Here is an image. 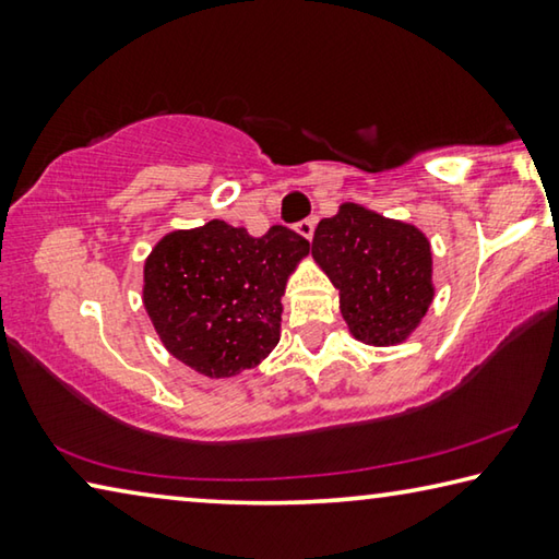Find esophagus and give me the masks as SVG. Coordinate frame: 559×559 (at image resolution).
Here are the masks:
<instances>
[{
  "mask_svg": "<svg viewBox=\"0 0 559 559\" xmlns=\"http://www.w3.org/2000/svg\"><path fill=\"white\" fill-rule=\"evenodd\" d=\"M296 231L300 236H306V239L310 241V239H313V231H316V222L313 219H302V222L296 224Z\"/></svg>",
  "mask_w": 559,
  "mask_h": 559,
  "instance_id": "34e87169",
  "label": "esophagus"
}]
</instances>
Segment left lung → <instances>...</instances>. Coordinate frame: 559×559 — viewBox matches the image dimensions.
<instances>
[{
	"label": "left lung",
	"instance_id": "obj_1",
	"mask_svg": "<svg viewBox=\"0 0 559 559\" xmlns=\"http://www.w3.org/2000/svg\"><path fill=\"white\" fill-rule=\"evenodd\" d=\"M313 257L340 290L353 335L367 345L402 343L433 298L427 236L357 204L318 224Z\"/></svg>",
	"mask_w": 559,
	"mask_h": 559
}]
</instances>
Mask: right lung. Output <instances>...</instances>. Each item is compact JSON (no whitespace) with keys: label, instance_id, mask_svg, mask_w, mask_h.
Wrapping results in <instances>:
<instances>
[{"label":"right lung","instance_id":"right-lung-1","mask_svg":"<svg viewBox=\"0 0 559 559\" xmlns=\"http://www.w3.org/2000/svg\"><path fill=\"white\" fill-rule=\"evenodd\" d=\"M308 241L288 226L253 239L214 219L175 231L145 263V308L177 359L206 377H234L278 343L281 296Z\"/></svg>","mask_w":559,"mask_h":559}]
</instances>
